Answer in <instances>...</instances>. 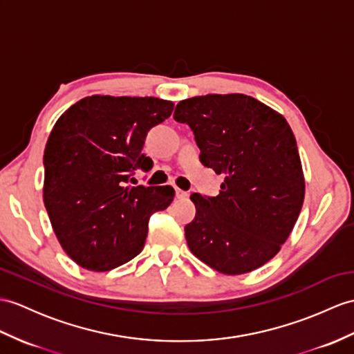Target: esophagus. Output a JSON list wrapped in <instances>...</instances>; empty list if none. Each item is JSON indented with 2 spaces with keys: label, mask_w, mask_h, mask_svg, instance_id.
I'll return each instance as SVG.
<instances>
[{
  "label": "esophagus",
  "mask_w": 354,
  "mask_h": 354,
  "mask_svg": "<svg viewBox=\"0 0 354 354\" xmlns=\"http://www.w3.org/2000/svg\"><path fill=\"white\" fill-rule=\"evenodd\" d=\"M189 194L186 192V191H182V189H178V187H176V196L177 198H186Z\"/></svg>",
  "instance_id": "esophagus-1"
}]
</instances>
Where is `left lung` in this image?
<instances>
[{
	"mask_svg": "<svg viewBox=\"0 0 354 354\" xmlns=\"http://www.w3.org/2000/svg\"><path fill=\"white\" fill-rule=\"evenodd\" d=\"M174 120L195 135L204 167L223 174L218 196L192 194L187 246L225 274L258 269L278 254L304 204L296 138L277 111L246 94L182 100Z\"/></svg>",
	"mask_w": 354,
	"mask_h": 354,
	"instance_id": "8db88e82",
	"label": "left lung"
}]
</instances>
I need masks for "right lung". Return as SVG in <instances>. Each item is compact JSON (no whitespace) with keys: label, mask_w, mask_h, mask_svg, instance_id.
Returning <instances> with one entry per match:
<instances>
[{"label":"right lung","mask_w":354,"mask_h":354,"mask_svg":"<svg viewBox=\"0 0 354 354\" xmlns=\"http://www.w3.org/2000/svg\"><path fill=\"white\" fill-rule=\"evenodd\" d=\"M174 105L158 97L91 96L58 118L43 154V201L58 242L84 269L106 272L142 251L154 212L174 198L171 186H127L151 127Z\"/></svg>","instance_id":"add662e5"}]
</instances>
